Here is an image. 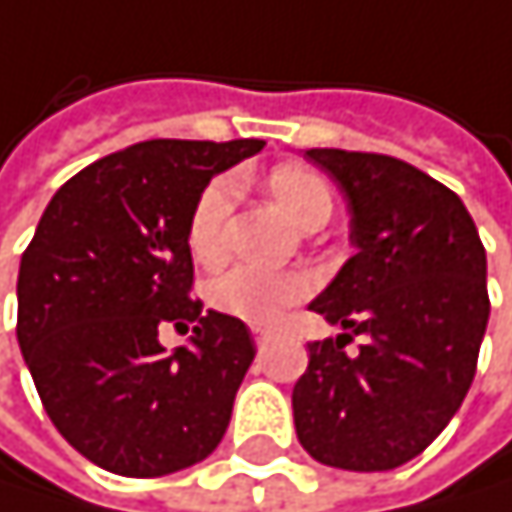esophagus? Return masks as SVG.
I'll list each match as a JSON object with an SVG mask.
<instances>
[{"mask_svg":"<svg viewBox=\"0 0 512 512\" xmlns=\"http://www.w3.org/2000/svg\"><path fill=\"white\" fill-rule=\"evenodd\" d=\"M253 339H256V345L262 348L265 339H268V329H265V326H253Z\"/></svg>","mask_w":512,"mask_h":512,"instance_id":"esophagus-1","label":"esophagus"}]
</instances>
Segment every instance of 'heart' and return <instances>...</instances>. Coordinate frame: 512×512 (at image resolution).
<instances>
[{"mask_svg": "<svg viewBox=\"0 0 512 512\" xmlns=\"http://www.w3.org/2000/svg\"><path fill=\"white\" fill-rule=\"evenodd\" d=\"M268 192L296 225L320 228L332 213V198L317 173L280 164L268 173ZM235 207V180L216 176L198 195L189 216V253L201 265H216L225 253V222ZM311 293V277L305 271H271L259 265H235L222 271L207 287V299L216 311L250 323H271L287 305Z\"/></svg>", "mask_w": 512, "mask_h": 512, "instance_id": "obj_1", "label": "heart"}]
</instances>
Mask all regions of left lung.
<instances>
[{"label":"left lung","instance_id":"1","mask_svg":"<svg viewBox=\"0 0 512 512\" xmlns=\"http://www.w3.org/2000/svg\"><path fill=\"white\" fill-rule=\"evenodd\" d=\"M351 213L354 256L308 305L342 326L293 388L302 449L357 473L421 455L464 403L489 323L485 250L461 198L372 152L308 149ZM363 335L360 355L341 348Z\"/></svg>","mask_w":512,"mask_h":512}]
</instances>
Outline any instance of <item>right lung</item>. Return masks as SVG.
Here are the masks:
<instances>
[{
  "label": "right lung",
  "instance_id": "right-lung-1",
  "mask_svg": "<svg viewBox=\"0 0 512 512\" xmlns=\"http://www.w3.org/2000/svg\"><path fill=\"white\" fill-rule=\"evenodd\" d=\"M262 140H149L57 189L17 274V345L63 440L118 476H167L222 440L256 357L244 320L192 290L189 216ZM193 326L186 346L157 342Z\"/></svg>",
  "mask_w": 512,
  "mask_h": 512
}]
</instances>
